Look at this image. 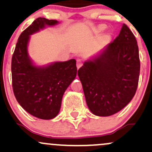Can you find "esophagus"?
Masks as SVG:
<instances>
[{
	"label": "esophagus",
	"mask_w": 152,
	"mask_h": 152,
	"mask_svg": "<svg viewBox=\"0 0 152 152\" xmlns=\"http://www.w3.org/2000/svg\"><path fill=\"white\" fill-rule=\"evenodd\" d=\"M82 64H83V63L80 59H78V60L76 61V66H77V69H78L80 67L82 66Z\"/></svg>",
	"instance_id": "obj_1"
}]
</instances>
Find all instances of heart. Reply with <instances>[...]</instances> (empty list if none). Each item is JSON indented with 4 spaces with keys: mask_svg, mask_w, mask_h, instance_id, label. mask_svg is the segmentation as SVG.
Masks as SVG:
<instances>
[{
    "mask_svg": "<svg viewBox=\"0 0 152 152\" xmlns=\"http://www.w3.org/2000/svg\"><path fill=\"white\" fill-rule=\"evenodd\" d=\"M106 28V25H104V24H100V25L97 26L96 27H95V28L94 29V31L95 33H96V34H99V33L102 32L103 31L105 30ZM108 37H109V36H108Z\"/></svg>",
    "mask_w": 152,
    "mask_h": 152,
    "instance_id": "b5f03b06",
    "label": "heart"
}]
</instances>
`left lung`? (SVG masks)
<instances>
[{
	"label": "left lung",
	"mask_w": 152,
	"mask_h": 152,
	"mask_svg": "<svg viewBox=\"0 0 152 152\" xmlns=\"http://www.w3.org/2000/svg\"><path fill=\"white\" fill-rule=\"evenodd\" d=\"M140 73L137 41L126 24L118 36L78 71L88 109L109 116L124 108L137 91Z\"/></svg>",
	"instance_id": "8db88e82"
}]
</instances>
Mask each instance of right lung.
<instances>
[{"instance_id": "add662e5", "label": "right lung", "mask_w": 152, "mask_h": 152, "mask_svg": "<svg viewBox=\"0 0 152 152\" xmlns=\"http://www.w3.org/2000/svg\"><path fill=\"white\" fill-rule=\"evenodd\" d=\"M56 20L38 18L19 36L11 61L12 86L18 104L28 113L41 119H51L60 111L64 92L77 73L75 59L56 62L46 67L33 65L27 46L31 34Z\"/></svg>"}]
</instances>
